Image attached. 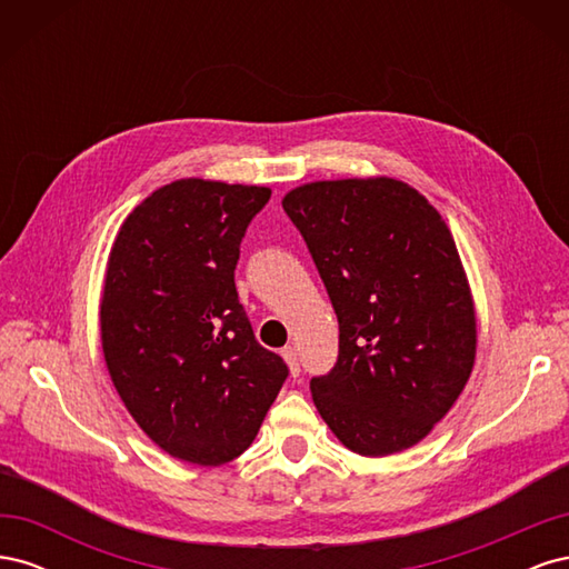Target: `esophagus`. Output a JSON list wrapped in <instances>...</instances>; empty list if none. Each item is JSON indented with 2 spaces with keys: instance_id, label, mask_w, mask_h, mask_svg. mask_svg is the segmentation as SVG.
<instances>
[{
  "instance_id": "34e87169",
  "label": "esophagus",
  "mask_w": 569,
  "mask_h": 569,
  "mask_svg": "<svg viewBox=\"0 0 569 569\" xmlns=\"http://www.w3.org/2000/svg\"><path fill=\"white\" fill-rule=\"evenodd\" d=\"M282 358H284V363H287V368H289V372H291V377H297L299 372H301V366H299V358H297V351L291 349V347H284L282 351Z\"/></svg>"
}]
</instances>
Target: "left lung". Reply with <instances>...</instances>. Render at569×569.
I'll return each instance as SVG.
<instances>
[{
    "instance_id": "1",
    "label": "left lung",
    "mask_w": 569,
    "mask_h": 569,
    "mask_svg": "<svg viewBox=\"0 0 569 569\" xmlns=\"http://www.w3.org/2000/svg\"><path fill=\"white\" fill-rule=\"evenodd\" d=\"M339 320V358L311 393L349 451L422 441L468 385L477 316L441 213L396 178L318 180L284 194Z\"/></svg>"
}]
</instances>
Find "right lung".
Here are the masks:
<instances>
[{
  "label": "right lung",
  "mask_w": 569,
  "mask_h": 569,
  "mask_svg": "<svg viewBox=\"0 0 569 569\" xmlns=\"http://www.w3.org/2000/svg\"><path fill=\"white\" fill-rule=\"evenodd\" d=\"M270 187L182 178L120 226L99 303L111 382L142 432L178 460L242 456L287 380L256 341L234 268Z\"/></svg>",
  "instance_id": "1"
}]
</instances>
